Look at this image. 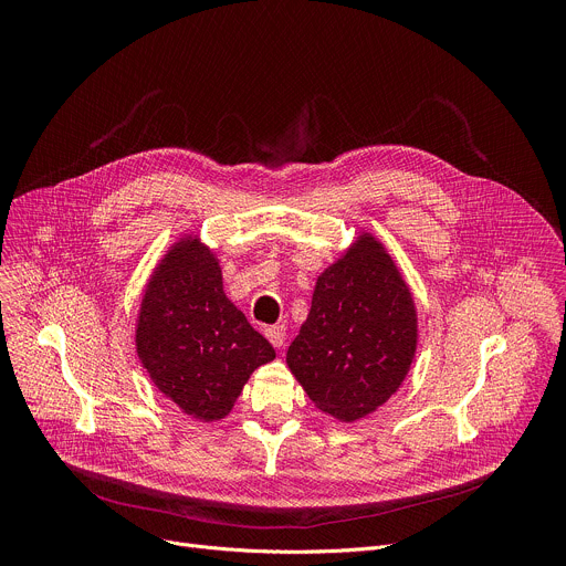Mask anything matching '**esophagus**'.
I'll return each instance as SVG.
<instances>
[{
	"label": "esophagus",
	"instance_id": "esophagus-1",
	"mask_svg": "<svg viewBox=\"0 0 566 566\" xmlns=\"http://www.w3.org/2000/svg\"><path fill=\"white\" fill-rule=\"evenodd\" d=\"M264 334H266V338H269V343H271L273 347H282L284 340H286V327H284V325L269 327Z\"/></svg>",
	"mask_w": 566,
	"mask_h": 566
}]
</instances>
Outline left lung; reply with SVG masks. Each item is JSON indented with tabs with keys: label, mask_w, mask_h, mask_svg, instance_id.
<instances>
[{
	"label": "left lung",
	"mask_w": 566,
	"mask_h": 566,
	"mask_svg": "<svg viewBox=\"0 0 566 566\" xmlns=\"http://www.w3.org/2000/svg\"><path fill=\"white\" fill-rule=\"evenodd\" d=\"M417 306L380 241L363 232L315 282L286 365L315 408L358 421L406 380L417 354Z\"/></svg>",
	"instance_id": "8db88e82"
}]
</instances>
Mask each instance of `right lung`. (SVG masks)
I'll return each instance as SVG.
<instances>
[{"label": "right lung", "instance_id": "obj_1", "mask_svg": "<svg viewBox=\"0 0 566 566\" xmlns=\"http://www.w3.org/2000/svg\"><path fill=\"white\" fill-rule=\"evenodd\" d=\"M136 354L151 382L197 421L223 419L271 343L223 293L214 253L192 234L168 251L145 286Z\"/></svg>", "mask_w": 566, "mask_h": 566}]
</instances>
